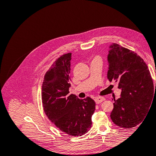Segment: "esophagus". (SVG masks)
Instances as JSON below:
<instances>
[{
  "mask_svg": "<svg viewBox=\"0 0 156 156\" xmlns=\"http://www.w3.org/2000/svg\"><path fill=\"white\" fill-rule=\"evenodd\" d=\"M105 100V98H103V97H98V98H95V102H96V103H97V104H99V103H100L101 102H102V101H103Z\"/></svg>",
  "mask_w": 156,
  "mask_h": 156,
  "instance_id": "1",
  "label": "esophagus"
}]
</instances>
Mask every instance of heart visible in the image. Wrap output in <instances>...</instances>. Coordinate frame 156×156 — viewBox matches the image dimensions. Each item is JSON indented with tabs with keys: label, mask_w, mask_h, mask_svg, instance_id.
I'll use <instances>...</instances> for the list:
<instances>
[{
	"label": "heart",
	"mask_w": 156,
	"mask_h": 156,
	"mask_svg": "<svg viewBox=\"0 0 156 156\" xmlns=\"http://www.w3.org/2000/svg\"><path fill=\"white\" fill-rule=\"evenodd\" d=\"M95 59H100V57H98V56H96V57L95 58Z\"/></svg>",
	"instance_id": "heart-1"
}]
</instances>
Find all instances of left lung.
<instances>
[{
    "mask_svg": "<svg viewBox=\"0 0 156 156\" xmlns=\"http://www.w3.org/2000/svg\"><path fill=\"white\" fill-rule=\"evenodd\" d=\"M107 79L119 82L120 98H114L111 119L116 126L131 128L148 112L154 96V84L147 65L137 54L117 44L109 46ZM156 87V83H155Z\"/></svg>",
    "mask_w": 156,
    "mask_h": 156,
    "instance_id": "1",
    "label": "left lung"
}]
</instances>
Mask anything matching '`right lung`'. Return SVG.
Returning a JSON list of instances; mask_svg holds the SVG:
<instances>
[{
  "mask_svg": "<svg viewBox=\"0 0 156 156\" xmlns=\"http://www.w3.org/2000/svg\"><path fill=\"white\" fill-rule=\"evenodd\" d=\"M72 53L63 55L45 75L41 88L44 110L48 119L64 133L81 136L90 130L96 103L87 97L80 100L69 94Z\"/></svg>",
  "mask_w": 156,
  "mask_h": 156,
  "instance_id": "right-lung-1",
  "label": "right lung"
}]
</instances>
